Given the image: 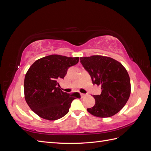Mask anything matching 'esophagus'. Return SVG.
<instances>
[{
    "label": "esophagus",
    "mask_w": 151,
    "mask_h": 151,
    "mask_svg": "<svg viewBox=\"0 0 151 151\" xmlns=\"http://www.w3.org/2000/svg\"><path fill=\"white\" fill-rule=\"evenodd\" d=\"M81 95L82 98H84V97L87 96L88 95V94H84V93H81Z\"/></svg>",
    "instance_id": "1"
}]
</instances>
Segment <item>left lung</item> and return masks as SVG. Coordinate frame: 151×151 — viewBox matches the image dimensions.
Masks as SVG:
<instances>
[{"label":"left lung","instance_id":"1","mask_svg":"<svg viewBox=\"0 0 151 151\" xmlns=\"http://www.w3.org/2000/svg\"><path fill=\"white\" fill-rule=\"evenodd\" d=\"M81 64L93 84L101 86V93L93 95L94 106L87 110L100 118L110 117L119 112L130 95V80L125 68L110 57L93 55L81 57Z\"/></svg>","mask_w":151,"mask_h":151}]
</instances>
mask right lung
<instances>
[{"label":"right lung","instance_id":"right-lung-1","mask_svg":"<svg viewBox=\"0 0 151 151\" xmlns=\"http://www.w3.org/2000/svg\"><path fill=\"white\" fill-rule=\"evenodd\" d=\"M79 60V57L52 55L38 59L29 67L24 78V96L36 115L48 120L60 119L69 111L73 100L81 98L79 93L63 92L58 83Z\"/></svg>","mask_w":151,"mask_h":151}]
</instances>
